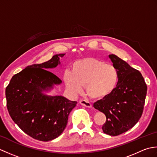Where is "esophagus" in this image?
I'll return each instance as SVG.
<instances>
[{"instance_id":"esophagus-1","label":"esophagus","mask_w":157,"mask_h":157,"mask_svg":"<svg viewBox=\"0 0 157 157\" xmlns=\"http://www.w3.org/2000/svg\"><path fill=\"white\" fill-rule=\"evenodd\" d=\"M79 104H80L81 105L85 106V107H87V108H91L92 107V104L90 102H88L87 101H85V100H83V99H81L80 101H79Z\"/></svg>"}]
</instances>
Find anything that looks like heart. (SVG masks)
<instances>
[{"mask_svg": "<svg viewBox=\"0 0 157 157\" xmlns=\"http://www.w3.org/2000/svg\"><path fill=\"white\" fill-rule=\"evenodd\" d=\"M66 87L74 94L81 92L85 86L90 97L104 99L111 95L117 85L119 76L112 64L101 59L87 57L73 64L71 73L66 71L63 77Z\"/></svg>", "mask_w": 157, "mask_h": 157, "instance_id": "heart-1", "label": "heart"}]
</instances>
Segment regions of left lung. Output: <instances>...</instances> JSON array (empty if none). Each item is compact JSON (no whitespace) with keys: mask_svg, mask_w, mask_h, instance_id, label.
Listing matches in <instances>:
<instances>
[{"mask_svg":"<svg viewBox=\"0 0 157 157\" xmlns=\"http://www.w3.org/2000/svg\"><path fill=\"white\" fill-rule=\"evenodd\" d=\"M118 72L119 81L112 94L94 103V107L104 113L105 134L118 136L132 128L142 115L147 86L141 73L115 55H109Z\"/></svg>","mask_w":157,"mask_h":157,"instance_id":"obj_1","label":"left lung"}]
</instances>
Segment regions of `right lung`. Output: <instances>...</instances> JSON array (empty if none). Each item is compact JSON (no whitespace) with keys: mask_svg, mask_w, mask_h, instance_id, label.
Wrapping results in <instances>:
<instances>
[{"mask_svg":"<svg viewBox=\"0 0 157 157\" xmlns=\"http://www.w3.org/2000/svg\"><path fill=\"white\" fill-rule=\"evenodd\" d=\"M55 55L41 64L29 65L13 76L6 88V106L20 129L32 138L47 142L59 137L66 128L68 117L77 104L62 96H48L62 81L46 69L61 64Z\"/></svg>","mask_w":157,"mask_h":157,"instance_id":"right-lung-1","label":"right lung"}]
</instances>
